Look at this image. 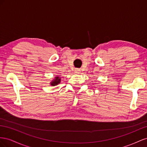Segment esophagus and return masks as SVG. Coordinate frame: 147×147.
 I'll use <instances>...</instances> for the list:
<instances>
[{
    "instance_id": "esophagus-1",
    "label": "esophagus",
    "mask_w": 147,
    "mask_h": 147,
    "mask_svg": "<svg viewBox=\"0 0 147 147\" xmlns=\"http://www.w3.org/2000/svg\"><path fill=\"white\" fill-rule=\"evenodd\" d=\"M80 69H75V70H74V71L75 72H76V73H80Z\"/></svg>"
}]
</instances>
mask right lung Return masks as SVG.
Returning a JSON list of instances; mask_svg holds the SVG:
<instances>
[{
	"instance_id": "add662e5",
	"label": "right lung",
	"mask_w": 147,
	"mask_h": 147,
	"mask_svg": "<svg viewBox=\"0 0 147 147\" xmlns=\"http://www.w3.org/2000/svg\"><path fill=\"white\" fill-rule=\"evenodd\" d=\"M61 82V78L60 76H55L52 81L50 82V84L51 86H56Z\"/></svg>"
}]
</instances>
